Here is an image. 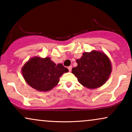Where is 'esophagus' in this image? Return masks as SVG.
Returning <instances> with one entry per match:
<instances>
[{"mask_svg":"<svg viewBox=\"0 0 132 132\" xmlns=\"http://www.w3.org/2000/svg\"><path fill=\"white\" fill-rule=\"evenodd\" d=\"M72 65L69 66V67H68V69H69V72H71V71H72Z\"/></svg>","mask_w":132,"mask_h":132,"instance_id":"esophagus-1","label":"esophagus"}]
</instances>
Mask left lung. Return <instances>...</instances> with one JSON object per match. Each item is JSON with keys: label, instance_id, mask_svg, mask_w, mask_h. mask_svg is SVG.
Returning <instances> with one entry per match:
<instances>
[{"label": "left lung", "instance_id": "left-lung-1", "mask_svg": "<svg viewBox=\"0 0 132 132\" xmlns=\"http://www.w3.org/2000/svg\"><path fill=\"white\" fill-rule=\"evenodd\" d=\"M76 62L78 65L73 68L72 73L77 77L80 84L89 89H95L103 85L112 71L109 57L100 51L84 52Z\"/></svg>", "mask_w": 132, "mask_h": 132}]
</instances>
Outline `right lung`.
<instances>
[{
	"label": "right lung",
	"mask_w": 132,
	"mask_h": 132,
	"mask_svg": "<svg viewBox=\"0 0 132 132\" xmlns=\"http://www.w3.org/2000/svg\"><path fill=\"white\" fill-rule=\"evenodd\" d=\"M24 80L39 91H50L59 82V78L69 70L62 63L56 65L49 57H32L21 69Z\"/></svg>",
	"instance_id": "obj_1"
}]
</instances>
